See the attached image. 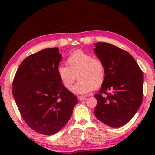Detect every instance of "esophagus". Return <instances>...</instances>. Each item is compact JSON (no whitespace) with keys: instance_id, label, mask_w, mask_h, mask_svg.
Returning a JSON list of instances; mask_svg holds the SVG:
<instances>
[{"instance_id":"1","label":"esophagus","mask_w":155,"mask_h":155,"mask_svg":"<svg viewBox=\"0 0 155 155\" xmlns=\"http://www.w3.org/2000/svg\"><path fill=\"white\" fill-rule=\"evenodd\" d=\"M78 99H79L80 101H82V100H85V99H87L85 97H82V96H79L78 97Z\"/></svg>"}]
</instances>
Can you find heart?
I'll return each mask as SVG.
<instances>
[{
  "label": "heart",
  "instance_id": "heart-1",
  "mask_svg": "<svg viewBox=\"0 0 155 155\" xmlns=\"http://www.w3.org/2000/svg\"><path fill=\"white\" fill-rule=\"evenodd\" d=\"M66 65H59L57 75L67 90H71L76 75L78 81L72 89L75 94H84L102 85L105 80V66L99 59L78 50L71 54L66 61Z\"/></svg>",
  "mask_w": 155,
  "mask_h": 155
}]
</instances>
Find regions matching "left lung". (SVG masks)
<instances>
[{"instance_id": "1", "label": "left lung", "mask_w": 155, "mask_h": 155, "mask_svg": "<svg viewBox=\"0 0 155 155\" xmlns=\"http://www.w3.org/2000/svg\"><path fill=\"white\" fill-rule=\"evenodd\" d=\"M94 46V52L105 66L104 82L94 95V116L107 126L119 128L130 121L141 106L143 73L126 51L104 42Z\"/></svg>"}]
</instances>
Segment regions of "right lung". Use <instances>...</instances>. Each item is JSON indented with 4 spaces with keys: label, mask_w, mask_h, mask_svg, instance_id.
<instances>
[{
    "label": "right lung",
    "mask_w": 155,
    "mask_h": 155,
    "mask_svg": "<svg viewBox=\"0 0 155 155\" xmlns=\"http://www.w3.org/2000/svg\"><path fill=\"white\" fill-rule=\"evenodd\" d=\"M61 58L58 48L39 51L21 63L12 82V94L22 117L40 134L58 132L78 101L57 75Z\"/></svg>",
    "instance_id": "add662e5"
}]
</instances>
